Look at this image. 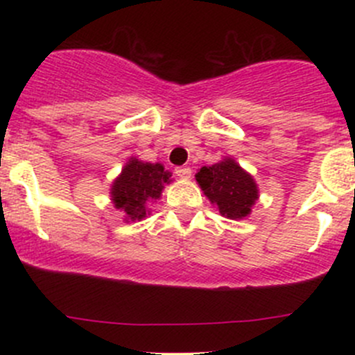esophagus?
I'll return each instance as SVG.
<instances>
[{"label": "esophagus", "instance_id": "1", "mask_svg": "<svg viewBox=\"0 0 355 355\" xmlns=\"http://www.w3.org/2000/svg\"><path fill=\"white\" fill-rule=\"evenodd\" d=\"M175 173H177V177L185 178V180H187V178H191L192 170L189 166H178L177 170H175Z\"/></svg>", "mask_w": 355, "mask_h": 355}]
</instances>
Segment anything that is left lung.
Segmentation results:
<instances>
[{"label": "left lung", "mask_w": 355, "mask_h": 355, "mask_svg": "<svg viewBox=\"0 0 355 355\" xmlns=\"http://www.w3.org/2000/svg\"><path fill=\"white\" fill-rule=\"evenodd\" d=\"M196 180L211 204H216L221 216L230 220L249 216L259 198L254 178L232 157L202 166L196 173Z\"/></svg>", "instance_id": "8db88e82"}]
</instances>
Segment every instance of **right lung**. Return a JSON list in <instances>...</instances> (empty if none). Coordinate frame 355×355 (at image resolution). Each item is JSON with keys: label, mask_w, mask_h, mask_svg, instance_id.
I'll return each mask as SVG.
<instances>
[{"label": "right lung", "mask_w": 355, "mask_h": 355, "mask_svg": "<svg viewBox=\"0 0 355 355\" xmlns=\"http://www.w3.org/2000/svg\"><path fill=\"white\" fill-rule=\"evenodd\" d=\"M170 171L161 163H146L130 157L121 173L111 185V200L114 207L125 213L127 221H141L149 214L146 204L161 198L164 185L170 184Z\"/></svg>", "instance_id": "add662e5"}]
</instances>
